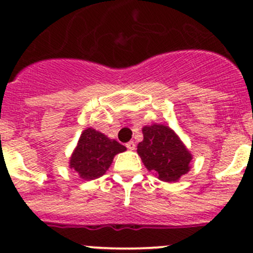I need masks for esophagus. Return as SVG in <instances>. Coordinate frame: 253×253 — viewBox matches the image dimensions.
Instances as JSON below:
<instances>
[{
    "instance_id": "34e87169",
    "label": "esophagus",
    "mask_w": 253,
    "mask_h": 253,
    "mask_svg": "<svg viewBox=\"0 0 253 253\" xmlns=\"http://www.w3.org/2000/svg\"><path fill=\"white\" fill-rule=\"evenodd\" d=\"M126 148L128 149V150H134V149H135V143H134V142H132V140H131V142L127 143V144H126Z\"/></svg>"
}]
</instances>
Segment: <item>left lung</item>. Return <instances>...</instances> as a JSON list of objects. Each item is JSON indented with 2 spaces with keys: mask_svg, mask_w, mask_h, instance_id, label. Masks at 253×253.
<instances>
[{
  "mask_svg": "<svg viewBox=\"0 0 253 253\" xmlns=\"http://www.w3.org/2000/svg\"><path fill=\"white\" fill-rule=\"evenodd\" d=\"M142 131L143 140L138 144L137 153L148 171L167 183L177 182L190 171L193 155L173 129L153 124Z\"/></svg>",
  "mask_w": 253,
  "mask_h": 253,
  "instance_id": "obj_1",
  "label": "left lung"
}]
</instances>
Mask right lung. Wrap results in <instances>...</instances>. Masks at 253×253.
I'll return each instance as SVG.
<instances>
[{
    "instance_id": "obj_1",
    "label": "right lung",
    "mask_w": 253,
    "mask_h": 253,
    "mask_svg": "<svg viewBox=\"0 0 253 253\" xmlns=\"http://www.w3.org/2000/svg\"><path fill=\"white\" fill-rule=\"evenodd\" d=\"M125 150L126 147L115 139H110L102 132L88 127L80 135L78 145L69 160V167L81 179H97L105 174L115 155Z\"/></svg>"
}]
</instances>
